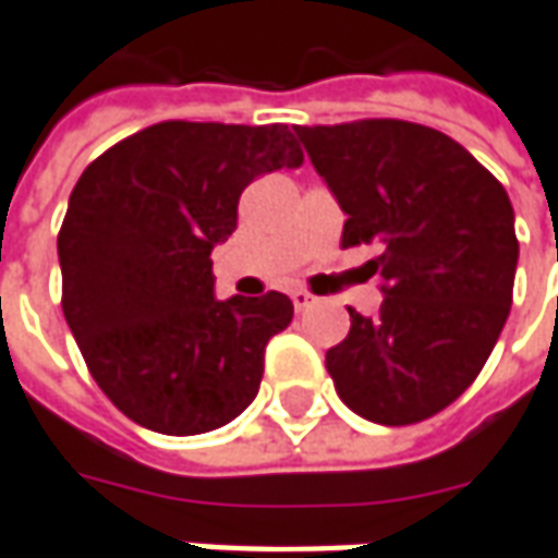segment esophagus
<instances>
[{"mask_svg":"<svg viewBox=\"0 0 558 558\" xmlns=\"http://www.w3.org/2000/svg\"><path fill=\"white\" fill-rule=\"evenodd\" d=\"M290 299H293L296 312H305V308H312V305H315V296H312L308 290H293V293H290Z\"/></svg>","mask_w":558,"mask_h":558,"instance_id":"esophagus-1","label":"esophagus"}]
</instances>
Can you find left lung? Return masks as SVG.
Segmentation results:
<instances>
[{"label": "left lung", "instance_id": "1", "mask_svg": "<svg viewBox=\"0 0 558 558\" xmlns=\"http://www.w3.org/2000/svg\"><path fill=\"white\" fill-rule=\"evenodd\" d=\"M349 216L342 246H376L374 317L349 308L327 352L339 398L364 420L411 426L472 386L507 324L519 241L504 184L445 132L408 120L293 125Z\"/></svg>", "mask_w": 558, "mask_h": 558}]
</instances>
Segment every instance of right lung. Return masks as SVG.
Returning <instances> with one entry per match:
<instances>
[{
    "label": "right lung",
    "mask_w": 558,
    "mask_h": 558,
    "mask_svg": "<svg viewBox=\"0 0 558 558\" xmlns=\"http://www.w3.org/2000/svg\"><path fill=\"white\" fill-rule=\"evenodd\" d=\"M302 166L283 123L166 120L86 166L58 234L61 308L88 374L138 426L201 435L256 398L283 293L213 296V246L256 175Z\"/></svg>",
    "instance_id": "1"
}]
</instances>
